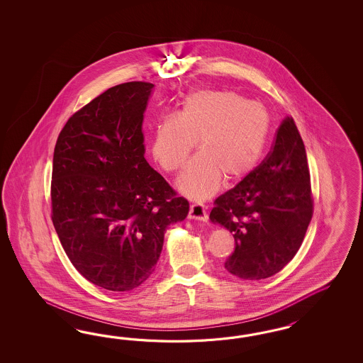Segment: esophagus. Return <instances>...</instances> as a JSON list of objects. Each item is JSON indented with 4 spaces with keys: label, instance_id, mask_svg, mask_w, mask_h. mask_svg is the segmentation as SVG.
I'll return each instance as SVG.
<instances>
[{
    "label": "esophagus",
    "instance_id": "esophagus-1",
    "mask_svg": "<svg viewBox=\"0 0 363 363\" xmlns=\"http://www.w3.org/2000/svg\"><path fill=\"white\" fill-rule=\"evenodd\" d=\"M189 218L202 220V222H208V220H209L206 209H205L203 205H201V203H193V205L190 206V210H189Z\"/></svg>",
    "mask_w": 363,
    "mask_h": 363
}]
</instances>
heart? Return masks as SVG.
<instances>
[{
    "mask_svg": "<svg viewBox=\"0 0 363 363\" xmlns=\"http://www.w3.org/2000/svg\"><path fill=\"white\" fill-rule=\"evenodd\" d=\"M270 116L264 105L230 90H197L187 94L177 116L154 126L152 154L166 172H174L196 146L202 152L187 162L177 179L182 193L205 199L228 181L247 176L264 153Z\"/></svg>",
    "mask_w": 363,
    "mask_h": 363,
    "instance_id": "b5f03b06",
    "label": "heart"
}]
</instances>
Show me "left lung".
<instances>
[{
	"instance_id": "left-lung-1",
	"label": "left lung",
	"mask_w": 363,
	"mask_h": 363,
	"mask_svg": "<svg viewBox=\"0 0 363 363\" xmlns=\"http://www.w3.org/2000/svg\"><path fill=\"white\" fill-rule=\"evenodd\" d=\"M311 217L305 145L294 120L286 117L264 161L214 202L210 220L235 240L225 269L252 281L277 274L297 254Z\"/></svg>"
}]
</instances>
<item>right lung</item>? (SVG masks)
<instances>
[{
	"label": "right lung",
	"instance_id": "1",
	"mask_svg": "<svg viewBox=\"0 0 363 363\" xmlns=\"http://www.w3.org/2000/svg\"><path fill=\"white\" fill-rule=\"evenodd\" d=\"M154 85L108 89L76 111L55 143L52 220L91 284L129 291L153 274L170 223L189 202L145 160L143 113Z\"/></svg>",
	"mask_w": 363,
	"mask_h": 363
}]
</instances>
